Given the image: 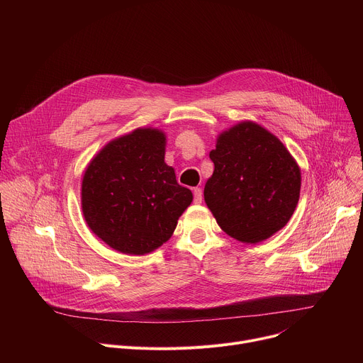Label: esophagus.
Masks as SVG:
<instances>
[{
    "instance_id": "34e87169",
    "label": "esophagus",
    "mask_w": 363,
    "mask_h": 363,
    "mask_svg": "<svg viewBox=\"0 0 363 363\" xmlns=\"http://www.w3.org/2000/svg\"><path fill=\"white\" fill-rule=\"evenodd\" d=\"M194 202L195 203L202 202V189L201 188H194Z\"/></svg>"
}]
</instances>
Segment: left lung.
I'll use <instances>...</instances> for the list:
<instances>
[{
	"label": "left lung",
	"mask_w": 363,
	"mask_h": 363,
	"mask_svg": "<svg viewBox=\"0 0 363 363\" xmlns=\"http://www.w3.org/2000/svg\"><path fill=\"white\" fill-rule=\"evenodd\" d=\"M214 174L203 198L218 225L233 238L257 244L281 230L300 195V169L269 130L242 122L220 135L210 152Z\"/></svg>",
	"instance_id": "1"
}]
</instances>
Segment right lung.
<instances>
[{
	"mask_svg": "<svg viewBox=\"0 0 363 363\" xmlns=\"http://www.w3.org/2000/svg\"><path fill=\"white\" fill-rule=\"evenodd\" d=\"M165 135L136 129L103 147L87 167L82 208L90 230L112 248L143 255L167 242L192 192L164 161Z\"/></svg>",
	"mask_w": 363,
	"mask_h": 363,
	"instance_id": "1",
	"label": "right lung"
}]
</instances>
